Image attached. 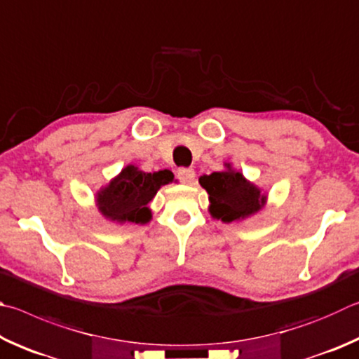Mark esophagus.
I'll list each match as a JSON object with an SVG mask.
<instances>
[{
    "instance_id": "esophagus-1",
    "label": "esophagus",
    "mask_w": 359,
    "mask_h": 359,
    "mask_svg": "<svg viewBox=\"0 0 359 359\" xmlns=\"http://www.w3.org/2000/svg\"><path fill=\"white\" fill-rule=\"evenodd\" d=\"M178 178L183 184H192L196 181V172H194V168H180Z\"/></svg>"
}]
</instances>
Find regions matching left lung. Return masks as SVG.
<instances>
[{"label":"left lung","mask_w":359,"mask_h":359,"mask_svg":"<svg viewBox=\"0 0 359 359\" xmlns=\"http://www.w3.org/2000/svg\"><path fill=\"white\" fill-rule=\"evenodd\" d=\"M224 165V172L198 178L200 186L210 196L208 211L211 217L230 224L257 215L266 205V194L244 178V175L231 167V163L227 162Z\"/></svg>","instance_id":"8db88e82"}]
</instances>
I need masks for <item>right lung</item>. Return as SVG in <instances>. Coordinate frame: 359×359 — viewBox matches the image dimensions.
I'll list each match as a JSON object with an SVG mask.
<instances>
[{"label":"right lung","mask_w":359,"mask_h":359,"mask_svg":"<svg viewBox=\"0 0 359 359\" xmlns=\"http://www.w3.org/2000/svg\"><path fill=\"white\" fill-rule=\"evenodd\" d=\"M175 178L170 170L154 173L128 165L110 183L96 194V206L100 215L116 224H147L151 221L149 203L162 186Z\"/></svg>","instance_id":"1"}]
</instances>
